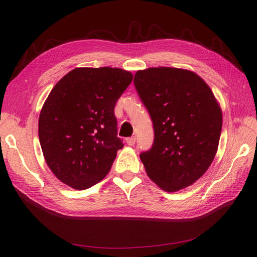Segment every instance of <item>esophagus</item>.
Instances as JSON below:
<instances>
[{
	"label": "esophagus",
	"instance_id": "34e87169",
	"mask_svg": "<svg viewBox=\"0 0 257 257\" xmlns=\"http://www.w3.org/2000/svg\"><path fill=\"white\" fill-rule=\"evenodd\" d=\"M126 143L128 146H134L136 143V137H131L126 139Z\"/></svg>",
	"mask_w": 257,
	"mask_h": 257
}]
</instances>
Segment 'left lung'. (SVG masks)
<instances>
[{
    "label": "left lung",
    "instance_id": "8db88e82",
    "mask_svg": "<svg viewBox=\"0 0 257 257\" xmlns=\"http://www.w3.org/2000/svg\"><path fill=\"white\" fill-rule=\"evenodd\" d=\"M134 83L154 127L151 150L141 154L148 177L169 193L192 185L219 147L223 116L212 90L196 73L166 66L137 71Z\"/></svg>",
    "mask_w": 257,
    "mask_h": 257
}]
</instances>
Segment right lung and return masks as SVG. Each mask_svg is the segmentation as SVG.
<instances>
[{"label":"right lung","instance_id":"obj_1","mask_svg":"<svg viewBox=\"0 0 257 257\" xmlns=\"http://www.w3.org/2000/svg\"><path fill=\"white\" fill-rule=\"evenodd\" d=\"M133 74L118 67H77L50 91L38 118L46 164L61 182L85 190L109 173L123 144L114 105Z\"/></svg>","mask_w":257,"mask_h":257}]
</instances>
